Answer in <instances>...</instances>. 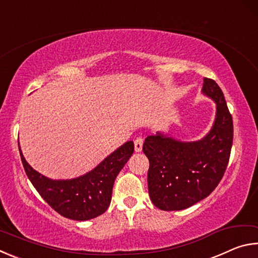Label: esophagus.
<instances>
[{
	"mask_svg": "<svg viewBox=\"0 0 258 258\" xmlns=\"http://www.w3.org/2000/svg\"><path fill=\"white\" fill-rule=\"evenodd\" d=\"M142 146H143V139L141 137H139L135 139L134 141V149L137 152H140L142 150Z\"/></svg>",
	"mask_w": 258,
	"mask_h": 258,
	"instance_id": "1",
	"label": "esophagus"
}]
</instances>
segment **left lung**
Listing matches in <instances>:
<instances>
[{
	"label": "left lung",
	"instance_id": "1",
	"mask_svg": "<svg viewBox=\"0 0 258 258\" xmlns=\"http://www.w3.org/2000/svg\"><path fill=\"white\" fill-rule=\"evenodd\" d=\"M202 91L216 103L215 121L206 137L182 142L157 132L143 143L142 150L149 159V196L161 211H181L208 197L228 166L233 141L232 116L215 81L205 77Z\"/></svg>",
	"mask_w": 258,
	"mask_h": 258
}]
</instances>
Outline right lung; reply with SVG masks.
<instances>
[{"instance_id": "1", "label": "right lung", "mask_w": 258, "mask_h": 258, "mask_svg": "<svg viewBox=\"0 0 258 258\" xmlns=\"http://www.w3.org/2000/svg\"><path fill=\"white\" fill-rule=\"evenodd\" d=\"M19 152L25 172L41 197L63 217L87 221L107 211L113 182L134 152V143H124L92 171L72 180L47 178L26 161L20 147Z\"/></svg>"}]
</instances>
